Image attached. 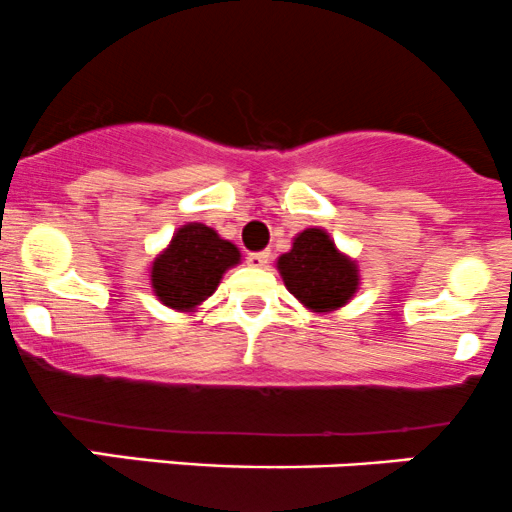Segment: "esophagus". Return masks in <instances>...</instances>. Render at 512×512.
<instances>
[{
  "label": "esophagus",
  "instance_id": "esophagus-1",
  "mask_svg": "<svg viewBox=\"0 0 512 512\" xmlns=\"http://www.w3.org/2000/svg\"><path fill=\"white\" fill-rule=\"evenodd\" d=\"M246 261H249V266L254 268L268 266V261H271V251H254V254L246 256Z\"/></svg>",
  "mask_w": 512,
  "mask_h": 512
}]
</instances>
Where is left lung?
Masks as SVG:
<instances>
[{"instance_id": "1", "label": "left lung", "mask_w": 512, "mask_h": 512, "mask_svg": "<svg viewBox=\"0 0 512 512\" xmlns=\"http://www.w3.org/2000/svg\"><path fill=\"white\" fill-rule=\"evenodd\" d=\"M285 288L307 310L332 312L344 307L359 290L356 261L334 246L324 229H305L293 239V249L278 258Z\"/></svg>"}]
</instances>
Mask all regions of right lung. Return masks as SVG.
I'll return each mask as SVG.
<instances>
[{
	"mask_svg": "<svg viewBox=\"0 0 512 512\" xmlns=\"http://www.w3.org/2000/svg\"><path fill=\"white\" fill-rule=\"evenodd\" d=\"M239 261V249L214 229L200 222L183 224L168 249L153 258L151 288L170 310L195 312Z\"/></svg>",
	"mask_w": 512,
	"mask_h": 512,
	"instance_id": "right-lung-1",
	"label": "right lung"
}]
</instances>
